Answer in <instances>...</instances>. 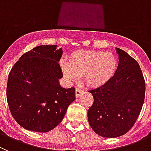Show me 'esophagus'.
<instances>
[{"label":"esophagus","mask_w":151,"mask_h":151,"mask_svg":"<svg viewBox=\"0 0 151 151\" xmlns=\"http://www.w3.org/2000/svg\"><path fill=\"white\" fill-rule=\"evenodd\" d=\"M83 92V91L81 89H80V88H76V90H75L76 97H77V98L80 97V96L82 94Z\"/></svg>","instance_id":"esophagus-1"}]
</instances>
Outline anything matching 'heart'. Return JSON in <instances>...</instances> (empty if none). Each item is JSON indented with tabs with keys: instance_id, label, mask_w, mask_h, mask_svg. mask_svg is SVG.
Masks as SVG:
<instances>
[{
	"instance_id": "b5f03b06",
	"label": "heart",
	"mask_w": 151,
	"mask_h": 151,
	"mask_svg": "<svg viewBox=\"0 0 151 151\" xmlns=\"http://www.w3.org/2000/svg\"><path fill=\"white\" fill-rule=\"evenodd\" d=\"M116 67L115 55L101 51H79L70 56L69 63L62 62V70L68 79L74 81L82 76L91 86L106 83L114 76Z\"/></svg>"
}]
</instances>
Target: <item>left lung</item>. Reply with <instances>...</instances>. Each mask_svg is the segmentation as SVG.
Segmentation results:
<instances>
[{
  "instance_id": "left-lung-1",
  "label": "left lung",
  "mask_w": 151,
  "mask_h": 151,
  "mask_svg": "<svg viewBox=\"0 0 151 151\" xmlns=\"http://www.w3.org/2000/svg\"><path fill=\"white\" fill-rule=\"evenodd\" d=\"M119 65L104 85L89 90L94 99L88 111L91 128L98 135L116 138L128 132L136 122L145 97V81L139 65L116 48Z\"/></svg>"
}]
</instances>
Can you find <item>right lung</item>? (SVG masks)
I'll use <instances>...</instances> for the list:
<instances>
[{"instance_id":"add662e5","label":"right lung","mask_w":151,"mask_h":151,"mask_svg":"<svg viewBox=\"0 0 151 151\" xmlns=\"http://www.w3.org/2000/svg\"><path fill=\"white\" fill-rule=\"evenodd\" d=\"M62 48L35 47L23 54L8 76L6 100L12 116L22 127L47 132L57 126L75 100L74 87L59 83L63 77L59 61Z\"/></svg>"}]
</instances>
